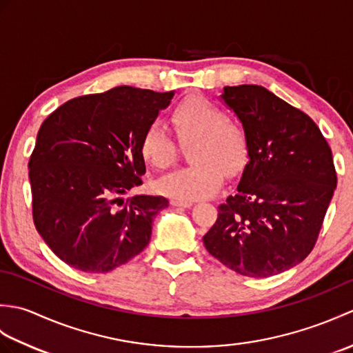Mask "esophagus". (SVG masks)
I'll list each match as a JSON object with an SVG mask.
<instances>
[{
  "instance_id": "34e87169",
  "label": "esophagus",
  "mask_w": 353,
  "mask_h": 353,
  "mask_svg": "<svg viewBox=\"0 0 353 353\" xmlns=\"http://www.w3.org/2000/svg\"><path fill=\"white\" fill-rule=\"evenodd\" d=\"M171 205L176 206V208H191L192 206V201H182V200L172 199L171 200Z\"/></svg>"
}]
</instances>
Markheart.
I'll return each mask as SVG.
<instances>
[{
  "label": "heart",
  "mask_w": 353,
  "mask_h": 353,
  "mask_svg": "<svg viewBox=\"0 0 353 353\" xmlns=\"http://www.w3.org/2000/svg\"><path fill=\"white\" fill-rule=\"evenodd\" d=\"M179 139L194 141L192 162L188 168L172 171L157 182L163 196L182 201L212 197L223 185L224 173L234 176L247 156L243 129L226 118L224 112L201 97L179 103L171 114ZM141 154L147 163L163 170L176 159V144L159 123L150 124L141 138Z\"/></svg>",
  "instance_id": "obj_1"
}]
</instances>
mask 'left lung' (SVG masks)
<instances>
[{
  "label": "left lung",
  "instance_id": "left-lung-1",
  "mask_svg": "<svg viewBox=\"0 0 353 353\" xmlns=\"http://www.w3.org/2000/svg\"><path fill=\"white\" fill-rule=\"evenodd\" d=\"M220 100L243 125L249 162L205 247L243 276L287 272L317 241L336 188L332 152L308 115L265 88L224 86Z\"/></svg>",
  "mask_w": 353,
  "mask_h": 353
}]
</instances>
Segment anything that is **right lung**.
I'll return each instance as SVG.
<instances>
[{"mask_svg": "<svg viewBox=\"0 0 353 353\" xmlns=\"http://www.w3.org/2000/svg\"><path fill=\"white\" fill-rule=\"evenodd\" d=\"M174 92L117 86L66 101L42 123L28 162L33 220L65 264L108 273L147 247L168 200L124 196L145 172L142 134Z\"/></svg>", "mask_w": 353, "mask_h": 353, "instance_id": "obj_1", "label": "right lung"}]
</instances>
